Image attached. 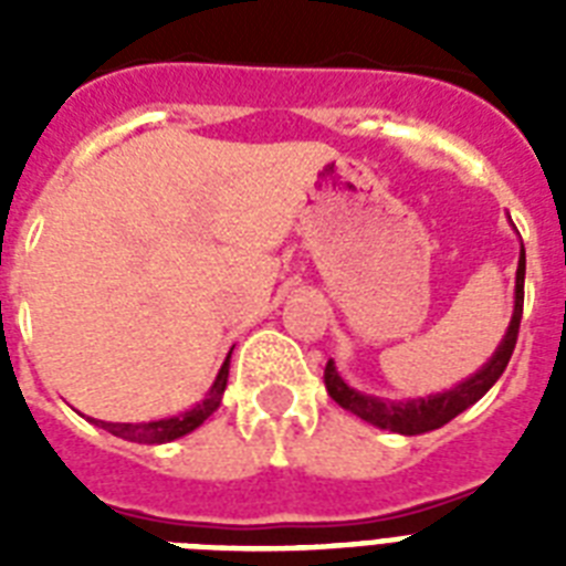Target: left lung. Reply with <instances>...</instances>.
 Masks as SVG:
<instances>
[{
  "label": "left lung",
  "instance_id": "obj_1",
  "mask_svg": "<svg viewBox=\"0 0 566 566\" xmlns=\"http://www.w3.org/2000/svg\"><path fill=\"white\" fill-rule=\"evenodd\" d=\"M523 282H526V249L520 243V261H517V282H514V314H511L509 332L496 346V353L488 358V364H482L479 370L473 373L464 381H458L455 387H449L443 394H429L417 396V399H381V396H370L355 390L340 378L335 361L326 364V390L328 396L335 399L340 408L353 411L355 417H361L376 429L396 431V434H422V431L440 429L447 426L449 420H455L458 413H464L470 405H475L482 399L496 378L505 373L511 361V353L517 346V332L520 319H523Z\"/></svg>",
  "mask_w": 566,
  "mask_h": 566
}]
</instances>
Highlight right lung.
Returning a JSON list of instances; mask_svg holds the SVG:
<instances>
[{"label":"right lung","instance_id":"right-lung-1","mask_svg":"<svg viewBox=\"0 0 566 566\" xmlns=\"http://www.w3.org/2000/svg\"><path fill=\"white\" fill-rule=\"evenodd\" d=\"M229 358L231 353L226 355L220 373L213 378V385L208 387L202 402H196L193 408L181 413H172V417H164V420H149V422H105V420H93L99 429L111 431L123 440H132V443H170V440H179L185 434H190L193 429H199L208 417H211L222 402V394H226V381H229Z\"/></svg>","mask_w":566,"mask_h":566}]
</instances>
